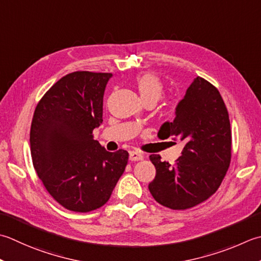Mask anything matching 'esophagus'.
I'll list each match as a JSON object with an SVG mask.
<instances>
[{"label": "esophagus", "mask_w": 261, "mask_h": 261, "mask_svg": "<svg viewBox=\"0 0 261 261\" xmlns=\"http://www.w3.org/2000/svg\"><path fill=\"white\" fill-rule=\"evenodd\" d=\"M129 160H130L131 162L142 161V160H144V156H142V154H140V152H138V151H130Z\"/></svg>", "instance_id": "1"}]
</instances>
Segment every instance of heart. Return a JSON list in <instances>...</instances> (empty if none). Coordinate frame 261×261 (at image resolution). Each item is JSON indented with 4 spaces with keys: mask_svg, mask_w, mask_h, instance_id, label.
Listing matches in <instances>:
<instances>
[{
    "mask_svg": "<svg viewBox=\"0 0 261 261\" xmlns=\"http://www.w3.org/2000/svg\"><path fill=\"white\" fill-rule=\"evenodd\" d=\"M135 86L142 101L154 100L157 103L165 93L164 85H163L160 76L151 72L138 75L135 80Z\"/></svg>",
    "mask_w": 261,
    "mask_h": 261,
    "instance_id": "b5f03b06",
    "label": "heart"
}]
</instances>
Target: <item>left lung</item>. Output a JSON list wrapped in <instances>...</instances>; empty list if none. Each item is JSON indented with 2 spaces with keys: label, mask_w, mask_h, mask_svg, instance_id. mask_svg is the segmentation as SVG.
Returning <instances> with one entry per match:
<instances>
[{
  "label": "left lung",
  "mask_w": 261,
  "mask_h": 261,
  "mask_svg": "<svg viewBox=\"0 0 261 261\" xmlns=\"http://www.w3.org/2000/svg\"><path fill=\"white\" fill-rule=\"evenodd\" d=\"M175 114L174 121L162 125L158 137L174 136L186 146L173 165L160 155L149 156L156 176L148 188L158 203L185 211L206 201L221 186L231 163L232 132L221 94L201 76L189 87Z\"/></svg>",
  "instance_id": "obj_1"
}]
</instances>
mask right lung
Wrapping results in <instances>:
<instances>
[{"mask_svg": "<svg viewBox=\"0 0 261 261\" xmlns=\"http://www.w3.org/2000/svg\"><path fill=\"white\" fill-rule=\"evenodd\" d=\"M112 73L75 71L62 76L36 106L30 152L46 190L71 212L104 206L123 174L129 152L106 151L93 131L103 122V97Z\"/></svg>", "mask_w": 261, "mask_h": 261, "instance_id": "right-lung-1", "label": "right lung"}]
</instances>
